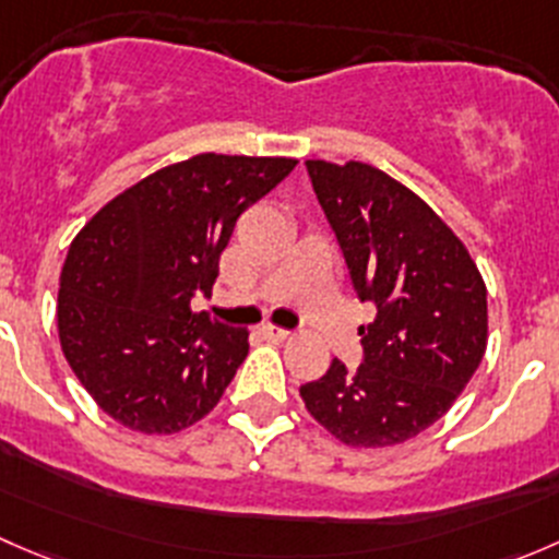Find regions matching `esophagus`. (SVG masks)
Returning <instances> with one entry per match:
<instances>
[{
	"mask_svg": "<svg viewBox=\"0 0 559 559\" xmlns=\"http://www.w3.org/2000/svg\"><path fill=\"white\" fill-rule=\"evenodd\" d=\"M262 332L264 337H267V341H275V343H281V341H286V337L292 335L289 330H284V326H275V324H262Z\"/></svg>",
	"mask_w": 559,
	"mask_h": 559,
	"instance_id": "34e87169",
	"label": "esophagus"
}]
</instances>
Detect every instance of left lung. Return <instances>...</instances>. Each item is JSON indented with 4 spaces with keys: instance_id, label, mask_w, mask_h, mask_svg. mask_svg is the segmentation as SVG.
Wrapping results in <instances>:
<instances>
[{
    "instance_id": "obj_1",
    "label": "left lung",
    "mask_w": 559,
    "mask_h": 559,
    "mask_svg": "<svg viewBox=\"0 0 559 559\" xmlns=\"http://www.w3.org/2000/svg\"><path fill=\"white\" fill-rule=\"evenodd\" d=\"M306 167L376 321L359 326L362 362L332 359L300 397L346 447H394L441 419L476 373L487 352V286L462 240L408 186L362 162Z\"/></svg>"
}]
</instances>
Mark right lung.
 <instances>
[{
  "mask_svg": "<svg viewBox=\"0 0 559 559\" xmlns=\"http://www.w3.org/2000/svg\"><path fill=\"white\" fill-rule=\"evenodd\" d=\"M286 156L200 154L110 200L72 240L59 278V341L72 373L129 430L170 436L211 414L248 354V330L211 295L235 222L295 170Z\"/></svg>",
  "mask_w": 559,
  "mask_h": 559,
  "instance_id": "1",
  "label": "right lung"
}]
</instances>
